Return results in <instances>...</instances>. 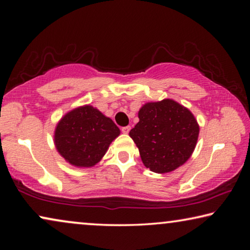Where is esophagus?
Masks as SVG:
<instances>
[{
  "label": "esophagus",
  "mask_w": 250,
  "mask_h": 250,
  "mask_svg": "<svg viewBox=\"0 0 250 250\" xmlns=\"http://www.w3.org/2000/svg\"><path fill=\"white\" fill-rule=\"evenodd\" d=\"M130 129H131L130 126H129V125H126V126H124V128L121 129V131H122V132H124V133H125V134H126V133H129Z\"/></svg>",
  "instance_id": "1"
}]
</instances>
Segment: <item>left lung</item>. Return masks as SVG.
<instances>
[{
  "label": "left lung",
  "instance_id": "1",
  "mask_svg": "<svg viewBox=\"0 0 250 250\" xmlns=\"http://www.w3.org/2000/svg\"><path fill=\"white\" fill-rule=\"evenodd\" d=\"M139 119L129 134L147 168L167 173L189 159L200 126L188 109L174 100L164 99L146 104L139 111Z\"/></svg>",
  "mask_w": 250,
  "mask_h": 250
}]
</instances>
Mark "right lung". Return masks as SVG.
<instances>
[{
  "mask_svg": "<svg viewBox=\"0 0 250 250\" xmlns=\"http://www.w3.org/2000/svg\"><path fill=\"white\" fill-rule=\"evenodd\" d=\"M119 134V128L110 118L91 105H83L71 110L58 122L55 146L67 162L89 167L99 162Z\"/></svg>",
  "mask_w": 250,
  "mask_h": 250,
  "instance_id": "right-lung-1",
  "label": "right lung"
}]
</instances>
